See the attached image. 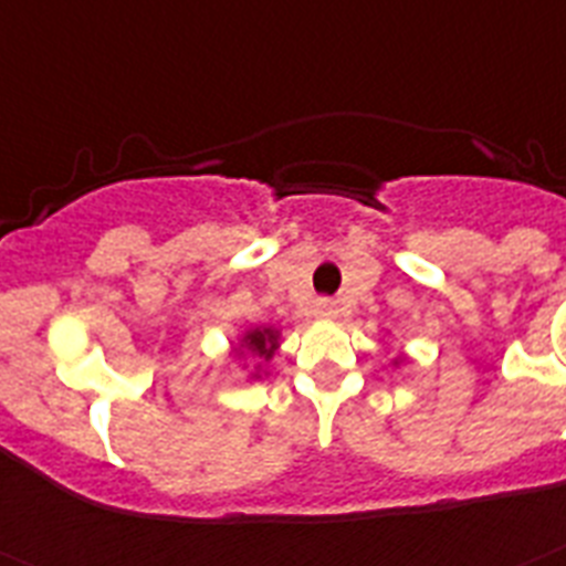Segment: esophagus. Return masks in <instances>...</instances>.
I'll return each mask as SVG.
<instances>
[{"label":"esophagus","mask_w":566,"mask_h":566,"mask_svg":"<svg viewBox=\"0 0 566 566\" xmlns=\"http://www.w3.org/2000/svg\"><path fill=\"white\" fill-rule=\"evenodd\" d=\"M319 311L331 313V311H334V302H331V298H319Z\"/></svg>","instance_id":"obj_1"}]
</instances>
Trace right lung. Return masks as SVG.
I'll list each match as a JSON object with an SVG mask.
<instances>
[{"instance_id":"right-lung-1","label":"right lung","mask_w":566,"mask_h":566,"mask_svg":"<svg viewBox=\"0 0 566 566\" xmlns=\"http://www.w3.org/2000/svg\"><path fill=\"white\" fill-rule=\"evenodd\" d=\"M247 342H250V348L255 350L259 356H268L275 350V334L270 331V327H264V331H250V334L244 336Z\"/></svg>"}]
</instances>
